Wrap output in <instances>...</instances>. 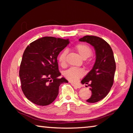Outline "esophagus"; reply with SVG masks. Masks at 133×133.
I'll list each match as a JSON object with an SVG mask.
<instances>
[{
	"instance_id": "obj_1",
	"label": "esophagus",
	"mask_w": 133,
	"mask_h": 133,
	"mask_svg": "<svg viewBox=\"0 0 133 133\" xmlns=\"http://www.w3.org/2000/svg\"><path fill=\"white\" fill-rule=\"evenodd\" d=\"M71 84L73 85V86L75 87V88H80V85H77V84H74V83H71Z\"/></svg>"
}]
</instances>
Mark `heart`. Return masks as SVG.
Returning <instances> with one entry per match:
<instances>
[{"label":"heart","instance_id":"heart-1","mask_svg":"<svg viewBox=\"0 0 133 133\" xmlns=\"http://www.w3.org/2000/svg\"><path fill=\"white\" fill-rule=\"evenodd\" d=\"M76 50L83 59H86L92 55V50L90 47L85 44H78L76 46ZM67 51H62L58 56V61L62 67L66 64V55ZM84 75V71L82 69L72 67L64 72V76L71 82H76Z\"/></svg>","mask_w":133,"mask_h":133}]
</instances>
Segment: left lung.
<instances>
[{"instance_id":"8db88e82","label":"left lung","mask_w":133,"mask_h":133,"mask_svg":"<svg viewBox=\"0 0 133 133\" xmlns=\"http://www.w3.org/2000/svg\"><path fill=\"white\" fill-rule=\"evenodd\" d=\"M79 41L90 43L96 50V60L93 69L81 82L90 87L91 96L86 102L96 103L107 95L113 84L116 67L113 52L107 42L95 36H85Z\"/></svg>"}]
</instances>
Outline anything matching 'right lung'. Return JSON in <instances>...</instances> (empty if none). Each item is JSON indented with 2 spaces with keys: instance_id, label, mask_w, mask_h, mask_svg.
<instances>
[{
  "instance_id": "obj_1",
  "label": "right lung",
  "mask_w": 133,
  "mask_h": 133,
  "mask_svg": "<svg viewBox=\"0 0 133 133\" xmlns=\"http://www.w3.org/2000/svg\"><path fill=\"white\" fill-rule=\"evenodd\" d=\"M68 39L44 37L31 42L24 50L19 77L24 96L35 104L45 106L55 101L60 85L68 83L57 78V56L69 44Z\"/></svg>"
}]
</instances>
